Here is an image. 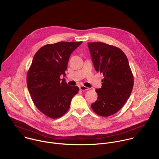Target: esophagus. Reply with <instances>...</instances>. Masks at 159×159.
I'll return each mask as SVG.
<instances>
[{"mask_svg":"<svg viewBox=\"0 0 159 159\" xmlns=\"http://www.w3.org/2000/svg\"><path fill=\"white\" fill-rule=\"evenodd\" d=\"M80 89L81 91H86V90L89 89V88H88V87H86V86H81L80 87Z\"/></svg>","mask_w":159,"mask_h":159,"instance_id":"esophagus-1","label":"esophagus"}]
</instances>
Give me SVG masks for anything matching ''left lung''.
<instances>
[{
	"label": "left lung",
	"instance_id": "obj_1",
	"mask_svg": "<svg viewBox=\"0 0 159 159\" xmlns=\"http://www.w3.org/2000/svg\"><path fill=\"white\" fill-rule=\"evenodd\" d=\"M96 71L104 76L102 86L96 89L98 99L93 110L103 117L118 112L130 97L134 76L127 58L119 48L102 42L88 43Z\"/></svg>",
	"mask_w": 159,
	"mask_h": 159
}]
</instances>
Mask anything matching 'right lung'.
<instances>
[{
  "instance_id": "obj_1",
  "label": "right lung",
  "mask_w": 159,
  "mask_h": 159,
  "mask_svg": "<svg viewBox=\"0 0 159 159\" xmlns=\"http://www.w3.org/2000/svg\"><path fill=\"white\" fill-rule=\"evenodd\" d=\"M60 42L40 48L34 57L27 75V84L37 109L50 118L63 116L69 109L73 97L79 88L67 84L65 76L71 53L81 44Z\"/></svg>"
}]
</instances>
